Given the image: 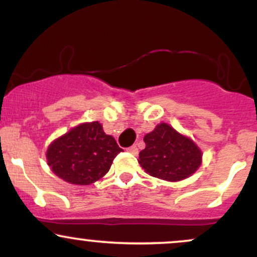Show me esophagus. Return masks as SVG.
Segmentation results:
<instances>
[{
    "instance_id": "34e87169",
    "label": "esophagus",
    "mask_w": 257,
    "mask_h": 257,
    "mask_svg": "<svg viewBox=\"0 0 257 257\" xmlns=\"http://www.w3.org/2000/svg\"><path fill=\"white\" fill-rule=\"evenodd\" d=\"M126 151H128L129 153H132V155H134V156H137L139 153V150H138L137 145H133L131 147H128V149H126Z\"/></svg>"
}]
</instances>
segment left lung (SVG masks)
<instances>
[{"instance_id":"1","label":"left lung","mask_w":257,"mask_h":257,"mask_svg":"<svg viewBox=\"0 0 257 257\" xmlns=\"http://www.w3.org/2000/svg\"><path fill=\"white\" fill-rule=\"evenodd\" d=\"M146 147L139 153V163L147 174L167 181L188 178L202 163V151L191 139L166 123L144 138Z\"/></svg>"}]
</instances>
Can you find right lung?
Masks as SVG:
<instances>
[{
    "label": "right lung",
    "mask_w": 257,
    "mask_h": 257,
    "mask_svg": "<svg viewBox=\"0 0 257 257\" xmlns=\"http://www.w3.org/2000/svg\"><path fill=\"white\" fill-rule=\"evenodd\" d=\"M123 150L99 122L84 123L53 141L47 151L48 166L60 179L73 185H90L110 170Z\"/></svg>",
    "instance_id": "1"
}]
</instances>
